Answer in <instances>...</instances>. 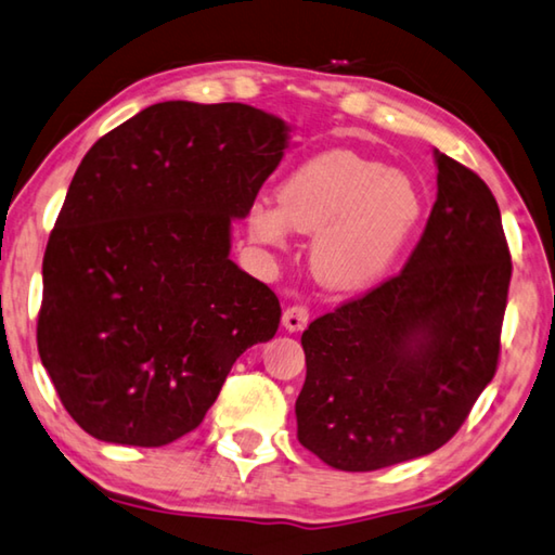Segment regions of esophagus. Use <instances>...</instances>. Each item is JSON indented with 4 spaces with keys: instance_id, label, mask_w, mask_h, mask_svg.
<instances>
[{
    "instance_id": "esophagus-1",
    "label": "esophagus",
    "mask_w": 555,
    "mask_h": 555,
    "mask_svg": "<svg viewBox=\"0 0 555 555\" xmlns=\"http://www.w3.org/2000/svg\"><path fill=\"white\" fill-rule=\"evenodd\" d=\"M309 317H312V312H309L307 305H293L285 309L283 326L287 332H302V328L309 324Z\"/></svg>"
}]
</instances>
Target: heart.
I'll return each instance as SVG.
<instances>
[{
    "instance_id": "heart-1",
    "label": "heart",
    "mask_w": 555,
    "mask_h": 555,
    "mask_svg": "<svg viewBox=\"0 0 555 555\" xmlns=\"http://www.w3.org/2000/svg\"><path fill=\"white\" fill-rule=\"evenodd\" d=\"M250 207V236L283 246L289 227L314 233L312 270L324 285H371L400 256L422 219V194L402 172L353 151L305 160L278 192Z\"/></svg>"
}]
</instances>
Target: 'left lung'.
I'll use <instances>...</instances> for the list:
<instances>
[{"mask_svg":"<svg viewBox=\"0 0 555 555\" xmlns=\"http://www.w3.org/2000/svg\"><path fill=\"white\" fill-rule=\"evenodd\" d=\"M439 194L404 268L314 319L297 436L367 473L449 443L498 373L512 253L478 172L436 151Z\"/></svg>","mask_w":555,"mask_h":555,"instance_id":"1","label":"left lung"}]
</instances>
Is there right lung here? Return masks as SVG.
I'll return each mask as SVG.
<instances>
[{
    "label": "right lung",
    "mask_w": 555,
    "mask_h": 555,
    "mask_svg": "<svg viewBox=\"0 0 555 555\" xmlns=\"http://www.w3.org/2000/svg\"><path fill=\"white\" fill-rule=\"evenodd\" d=\"M285 145L256 106L160 102L87 151L46 246L36 341L94 439L194 431L236 358L275 336L278 295L229 248Z\"/></svg>",
    "instance_id": "right-lung-1"
}]
</instances>
